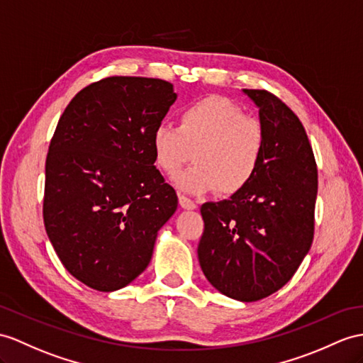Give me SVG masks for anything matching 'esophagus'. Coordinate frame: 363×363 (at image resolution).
<instances>
[{
    "label": "esophagus",
    "mask_w": 363,
    "mask_h": 363,
    "mask_svg": "<svg viewBox=\"0 0 363 363\" xmlns=\"http://www.w3.org/2000/svg\"><path fill=\"white\" fill-rule=\"evenodd\" d=\"M179 201H180V206L183 208V209H196L197 208V205L196 203H194L189 197H186V196H179Z\"/></svg>",
    "instance_id": "esophagus-1"
}]
</instances>
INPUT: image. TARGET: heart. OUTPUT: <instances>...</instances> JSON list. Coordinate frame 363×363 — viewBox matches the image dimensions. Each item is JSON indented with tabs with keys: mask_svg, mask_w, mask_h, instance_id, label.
<instances>
[{
	"mask_svg": "<svg viewBox=\"0 0 363 363\" xmlns=\"http://www.w3.org/2000/svg\"><path fill=\"white\" fill-rule=\"evenodd\" d=\"M262 123L223 96H206L184 106L179 126L160 123L152 132L157 166L174 177L194 154L196 164L177 177L191 194L216 189L231 196L248 184L264 151Z\"/></svg>",
	"mask_w": 363,
	"mask_h": 363,
	"instance_id": "heart-1",
	"label": "heart"
}]
</instances>
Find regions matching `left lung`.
<instances>
[{"instance_id":"left-lung-1","label":"left lung","mask_w":363,"mask_h":363,"mask_svg":"<svg viewBox=\"0 0 363 363\" xmlns=\"http://www.w3.org/2000/svg\"><path fill=\"white\" fill-rule=\"evenodd\" d=\"M243 92L259 108L264 151L243 189L201 205L205 231L197 252L217 291L255 302L286 285L311 248L317 166L297 115L268 91Z\"/></svg>"}]
</instances>
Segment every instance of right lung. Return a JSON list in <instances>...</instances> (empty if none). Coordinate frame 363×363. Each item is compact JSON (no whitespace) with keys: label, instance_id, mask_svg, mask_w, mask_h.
<instances>
[{"label":"right lung","instance_id":"right-lung-1","mask_svg":"<svg viewBox=\"0 0 363 363\" xmlns=\"http://www.w3.org/2000/svg\"><path fill=\"white\" fill-rule=\"evenodd\" d=\"M175 100L164 79L108 77L60 117L46 158L44 226L65 268L92 289L111 293L138 277L179 205L152 149Z\"/></svg>","mask_w":363,"mask_h":363}]
</instances>
